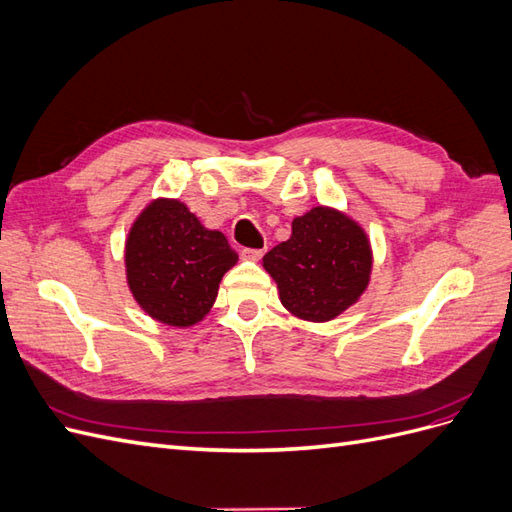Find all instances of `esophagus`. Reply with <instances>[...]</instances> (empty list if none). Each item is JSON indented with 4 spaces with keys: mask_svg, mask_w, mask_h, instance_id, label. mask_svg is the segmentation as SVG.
I'll return each instance as SVG.
<instances>
[{
    "mask_svg": "<svg viewBox=\"0 0 512 512\" xmlns=\"http://www.w3.org/2000/svg\"><path fill=\"white\" fill-rule=\"evenodd\" d=\"M262 254H265V247H260V250H252V247H243V250H241V256L245 260H260Z\"/></svg>",
    "mask_w": 512,
    "mask_h": 512,
    "instance_id": "34e87169",
    "label": "esophagus"
}]
</instances>
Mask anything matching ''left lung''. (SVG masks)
<instances>
[{"instance_id": "obj_1", "label": "left lung", "mask_w": 512, "mask_h": 512, "mask_svg": "<svg viewBox=\"0 0 512 512\" xmlns=\"http://www.w3.org/2000/svg\"><path fill=\"white\" fill-rule=\"evenodd\" d=\"M371 265L374 256L361 224L331 207L294 218L290 239L262 258L282 305L309 322L333 320L359 301Z\"/></svg>"}]
</instances>
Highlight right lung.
Returning <instances> with one entry per match:
<instances>
[{
  "mask_svg": "<svg viewBox=\"0 0 512 512\" xmlns=\"http://www.w3.org/2000/svg\"><path fill=\"white\" fill-rule=\"evenodd\" d=\"M237 260L222 232L205 228L177 198L151 200L126 239L132 297L168 327L185 329L203 320Z\"/></svg>",
  "mask_w": 512,
  "mask_h": 512,
  "instance_id": "1",
  "label": "right lung"
}]
</instances>
